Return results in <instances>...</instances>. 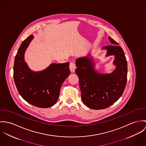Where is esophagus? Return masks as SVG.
Instances as JSON below:
<instances>
[{
    "label": "esophagus",
    "instance_id": "esophagus-1",
    "mask_svg": "<svg viewBox=\"0 0 146 146\" xmlns=\"http://www.w3.org/2000/svg\"><path fill=\"white\" fill-rule=\"evenodd\" d=\"M76 65L75 64L73 63V62H71L70 63V65H69V69H70V70L71 72L73 73L75 72V70H76Z\"/></svg>",
    "mask_w": 146,
    "mask_h": 146
}]
</instances>
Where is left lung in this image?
<instances>
[{"mask_svg":"<svg viewBox=\"0 0 146 146\" xmlns=\"http://www.w3.org/2000/svg\"><path fill=\"white\" fill-rule=\"evenodd\" d=\"M108 38L113 45L102 49L107 51L106 56L115 57L113 64L116 68L111 73H99L91 55L76 61L82 100L86 106L95 110L106 109L115 103L121 96L127 81V62L123 50L111 37Z\"/></svg>","mask_w":146,"mask_h":146,"instance_id":"obj_1","label":"left lung"}]
</instances>
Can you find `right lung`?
I'll return each instance as SVG.
<instances>
[{
    "label": "right lung",
    "instance_id": "1",
    "mask_svg": "<svg viewBox=\"0 0 146 146\" xmlns=\"http://www.w3.org/2000/svg\"><path fill=\"white\" fill-rule=\"evenodd\" d=\"M33 36H29L21 44L15 56L13 77L19 95L35 106H52L59 97L62 83L70 72L69 63H52L43 70H31L25 61V53Z\"/></svg>",
    "mask_w": 146,
    "mask_h": 146
}]
</instances>
